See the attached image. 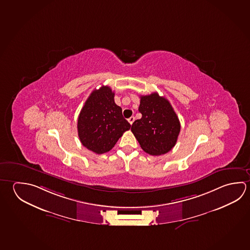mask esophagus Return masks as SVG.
Listing matches in <instances>:
<instances>
[{
  "label": "esophagus",
  "instance_id": "esophagus-1",
  "mask_svg": "<svg viewBox=\"0 0 250 250\" xmlns=\"http://www.w3.org/2000/svg\"><path fill=\"white\" fill-rule=\"evenodd\" d=\"M134 120H135V118H134V117H131V118L128 119V122L131 124V125H132V123L134 122Z\"/></svg>",
  "mask_w": 250,
  "mask_h": 250
}]
</instances>
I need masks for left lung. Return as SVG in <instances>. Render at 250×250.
I'll return each instance as SVG.
<instances>
[{"label": "left lung", "mask_w": 250, "mask_h": 250, "mask_svg": "<svg viewBox=\"0 0 250 250\" xmlns=\"http://www.w3.org/2000/svg\"><path fill=\"white\" fill-rule=\"evenodd\" d=\"M139 111L131 131L141 148L151 155H162L175 146L181 130L179 119L170 103L156 92L140 96Z\"/></svg>", "instance_id": "obj_1"}]
</instances>
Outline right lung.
Wrapping results in <instances>:
<instances>
[{"instance_id": "add662e5", "label": "right lung", "mask_w": 250, "mask_h": 250, "mask_svg": "<svg viewBox=\"0 0 250 250\" xmlns=\"http://www.w3.org/2000/svg\"><path fill=\"white\" fill-rule=\"evenodd\" d=\"M115 93L108 86L93 90L80 112L78 136L86 148L97 154L114 146L131 125L123 118L121 107L114 101Z\"/></svg>"}]
</instances>
